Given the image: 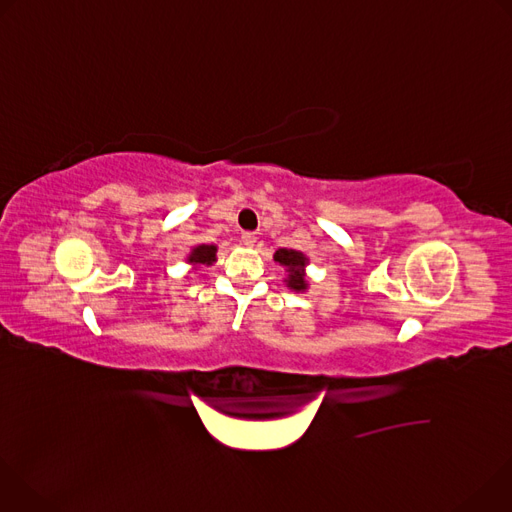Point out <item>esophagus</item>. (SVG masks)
<instances>
[{
    "mask_svg": "<svg viewBox=\"0 0 512 512\" xmlns=\"http://www.w3.org/2000/svg\"><path fill=\"white\" fill-rule=\"evenodd\" d=\"M241 243H243L245 247H255L257 235H255V233H243V235H241Z\"/></svg>",
    "mask_w": 512,
    "mask_h": 512,
    "instance_id": "esophagus-1",
    "label": "esophagus"
}]
</instances>
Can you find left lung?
Instances as JSON below:
<instances>
[{
  "label": "left lung",
  "mask_w": 512,
  "mask_h": 512,
  "mask_svg": "<svg viewBox=\"0 0 512 512\" xmlns=\"http://www.w3.org/2000/svg\"><path fill=\"white\" fill-rule=\"evenodd\" d=\"M273 259L285 267L287 271V287L294 291H306L308 289V281H306V265H308V257L296 249H279L275 251Z\"/></svg>",
  "instance_id": "obj_1"
}]
</instances>
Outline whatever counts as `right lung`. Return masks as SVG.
<instances>
[{"mask_svg":"<svg viewBox=\"0 0 512 512\" xmlns=\"http://www.w3.org/2000/svg\"><path fill=\"white\" fill-rule=\"evenodd\" d=\"M214 261H216L214 245H196L188 255V263L192 265H212Z\"/></svg>","mask_w":512,"mask_h":512,"instance_id":"right-lung-1","label":"right lung"}]
</instances>
